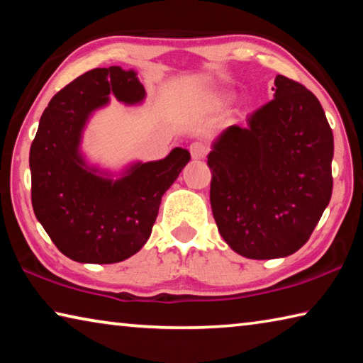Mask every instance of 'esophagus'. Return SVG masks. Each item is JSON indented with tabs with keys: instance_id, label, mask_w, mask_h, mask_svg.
Returning <instances> with one entry per match:
<instances>
[{
	"instance_id": "obj_1",
	"label": "esophagus",
	"mask_w": 363,
	"mask_h": 363,
	"mask_svg": "<svg viewBox=\"0 0 363 363\" xmlns=\"http://www.w3.org/2000/svg\"><path fill=\"white\" fill-rule=\"evenodd\" d=\"M208 152H210V149H208V145L205 143L196 140V143L190 144V155H192V158H205L208 155Z\"/></svg>"
}]
</instances>
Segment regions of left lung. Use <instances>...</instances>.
<instances>
[{
    "label": "left lung",
    "instance_id": "8db88e82",
    "mask_svg": "<svg viewBox=\"0 0 363 363\" xmlns=\"http://www.w3.org/2000/svg\"><path fill=\"white\" fill-rule=\"evenodd\" d=\"M275 97L229 126L208 155L210 201L225 243L250 259L293 255L309 240L333 190V133L317 97L275 78Z\"/></svg>",
    "mask_w": 363,
    "mask_h": 363
}]
</instances>
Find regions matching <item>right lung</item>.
<instances>
[{
	"mask_svg": "<svg viewBox=\"0 0 363 363\" xmlns=\"http://www.w3.org/2000/svg\"><path fill=\"white\" fill-rule=\"evenodd\" d=\"M110 93L126 104L145 96L131 70L86 72L52 97L30 147L35 216L60 253L78 262L113 264L136 255L149 240L163 194L190 160L176 147L115 182L84 168L78 153L84 121Z\"/></svg>",
	"mask_w": 363,
	"mask_h": 363,
	"instance_id": "1",
	"label": "right lung"
}]
</instances>
